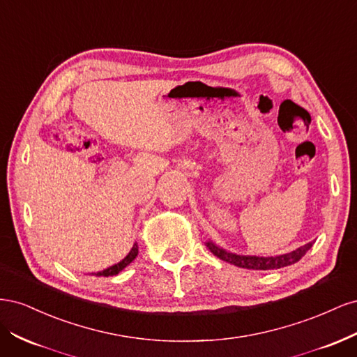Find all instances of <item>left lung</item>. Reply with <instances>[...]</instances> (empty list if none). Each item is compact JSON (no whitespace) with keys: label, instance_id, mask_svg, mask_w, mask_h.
<instances>
[{"label":"left lung","instance_id":"left-lung-1","mask_svg":"<svg viewBox=\"0 0 357 357\" xmlns=\"http://www.w3.org/2000/svg\"><path fill=\"white\" fill-rule=\"evenodd\" d=\"M312 243H308L305 245H302L296 250L282 255V256H274V257H259V256H240V255H232L222 250L218 245H214L213 243H207V247L210 248V252L218 256L219 259L225 262H229L235 266L245 268V269H262V271H266V269H278L283 266H289L296 264L299 259H302L310 248Z\"/></svg>","mask_w":357,"mask_h":357}]
</instances>
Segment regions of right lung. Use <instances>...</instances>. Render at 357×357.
<instances>
[{
	"label": "right lung",
	"mask_w": 357,
	"mask_h": 357,
	"mask_svg": "<svg viewBox=\"0 0 357 357\" xmlns=\"http://www.w3.org/2000/svg\"><path fill=\"white\" fill-rule=\"evenodd\" d=\"M137 255H138V247H137V244H134V247L131 248V252L128 253V256L123 259V261H121L119 264H116V265H113V266H110V268H107V269H104V271H101V273H96V275L98 277H110V275H116V274H119L122 271L123 268H126L129 264H131L134 259L137 257Z\"/></svg>",
	"instance_id": "add662e5"
}]
</instances>
